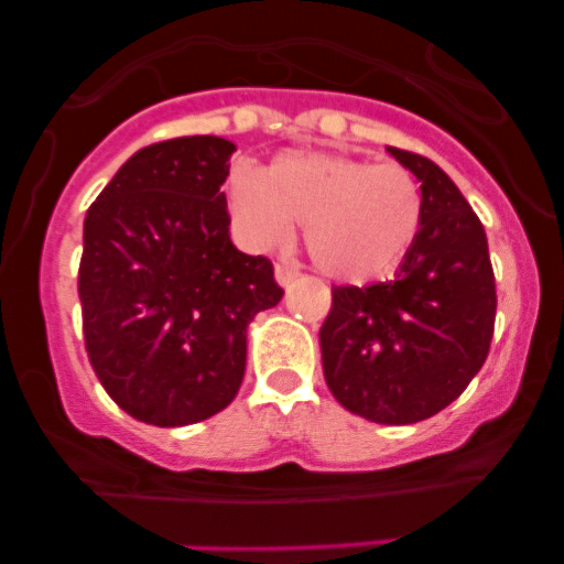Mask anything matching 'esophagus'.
Segmentation results:
<instances>
[{"label": "esophagus", "mask_w": 564, "mask_h": 564, "mask_svg": "<svg viewBox=\"0 0 564 564\" xmlns=\"http://www.w3.org/2000/svg\"><path fill=\"white\" fill-rule=\"evenodd\" d=\"M300 278V267L297 264H289V261H281V264H275V281L281 283V286H289L292 281H297Z\"/></svg>", "instance_id": "obj_1"}]
</instances>
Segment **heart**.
I'll use <instances>...</instances> for the list:
<instances>
[{
	"instance_id": "obj_1",
	"label": "heart",
	"mask_w": 564,
	"mask_h": 564,
	"mask_svg": "<svg viewBox=\"0 0 564 564\" xmlns=\"http://www.w3.org/2000/svg\"><path fill=\"white\" fill-rule=\"evenodd\" d=\"M229 213L248 248L267 250L305 224V248L329 278L368 283L390 275L423 220V196L395 163H368L335 152H283L256 172L231 169Z\"/></svg>"
}]
</instances>
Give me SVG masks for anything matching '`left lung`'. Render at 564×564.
<instances>
[{
  "mask_svg": "<svg viewBox=\"0 0 564 564\" xmlns=\"http://www.w3.org/2000/svg\"><path fill=\"white\" fill-rule=\"evenodd\" d=\"M388 152L423 193V220L395 278L335 286L318 329L327 388L371 423L434 417L475 379L488 357L497 286L486 229L456 182L414 152Z\"/></svg>",
  "mask_w": 564,
  "mask_h": 564,
  "instance_id": "obj_1",
  "label": "left lung"
}]
</instances>
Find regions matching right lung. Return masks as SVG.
Wrapping results in <instances>:
<instances>
[{
  "label": "right lung",
  "instance_id": "obj_1",
  "mask_svg": "<svg viewBox=\"0 0 564 564\" xmlns=\"http://www.w3.org/2000/svg\"><path fill=\"white\" fill-rule=\"evenodd\" d=\"M237 147L182 135L130 155L84 218L78 267L89 362L119 409L176 429L235 401L248 327L283 289L229 237L220 185Z\"/></svg>",
  "mask_w": 564,
  "mask_h": 564
}]
</instances>
